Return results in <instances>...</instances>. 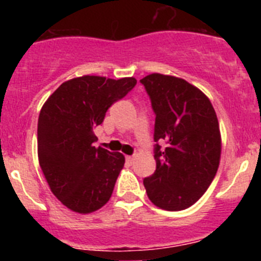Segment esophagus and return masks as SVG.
<instances>
[{"label": "esophagus", "mask_w": 261, "mask_h": 261, "mask_svg": "<svg viewBox=\"0 0 261 261\" xmlns=\"http://www.w3.org/2000/svg\"><path fill=\"white\" fill-rule=\"evenodd\" d=\"M126 162H128V163H133V162H135V156H133V155H128V156H126Z\"/></svg>", "instance_id": "1"}]
</instances>
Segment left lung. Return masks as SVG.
Returning a JSON list of instances; mask_svg holds the SVG:
<instances>
[{
  "mask_svg": "<svg viewBox=\"0 0 261 261\" xmlns=\"http://www.w3.org/2000/svg\"><path fill=\"white\" fill-rule=\"evenodd\" d=\"M155 112L154 174L144 179L155 206L190 208L208 190L220 166L221 133L216 111L201 90L159 73L141 80ZM166 142L165 149L158 145Z\"/></svg>",
  "mask_w": 261,
  "mask_h": 261,
  "instance_id": "left-lung-1",
  "label": "left lung"
}]
</instances>
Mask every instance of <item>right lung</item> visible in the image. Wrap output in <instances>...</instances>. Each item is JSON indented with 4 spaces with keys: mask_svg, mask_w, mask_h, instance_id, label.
<instances>
[{
    "mask_svg": "<svg viewBox=\"0 0 261 261\" xmlns=\"http://www.w3.org/2000/svg\"><path fill=\"white\" fill-rule=\"evenodd\" d=\"M137 84L82 75L62 85L43 105L38 120V156L50 191L66 208L89 214L107 204L125 158L95 147L94 129L108 108Z\"/></svg>",
    "mask_w": 261,
    "mask_h": 261,
    "instance_id": "1",
    "label": "right lung"
}]
</instances>
